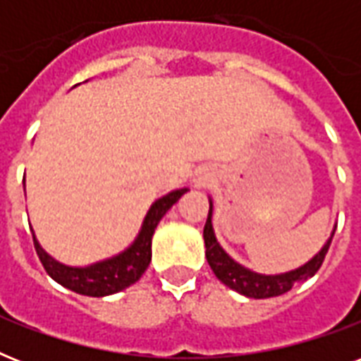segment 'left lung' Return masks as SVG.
Wrapping results in <instances>:
<instances>
[{"mask_svg": "<svg viewBox=\"0 0 361 361\" xmlns=\"http://www.w3.org/2000/svg\"><path fill=\"white\" fill-rule=\"evenodd\" d=\"M212 214H214V206H212V198H209V212L208 221L204 226V243H206V258H208L209 268L214 269L215 277L226 285L232 290L240 292L247 298H255V300H264V298L281 296L302 281L313 277L319 268L324 262V257L328 249H330L331 238L336 234V228L331 232L330 240L326 241L324 247L314 255L309 262H305L300 268L286 271V274L277 275H264L257 274L247 269L245 266L238 264L232 257H228V252L219 245V241L215 238L214 225H212Z\"/></svg>", "mask_w": 361, "mask_h": 361, "instance_id": "left-lung-1", "label": "left lung"}]
</instances>
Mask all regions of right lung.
Listing matches in <instances>:
<instances>
[{
  "label": "right lung",
  "mask_w": 361,
  "mask_h": 361,
  "mask_svg": "<svg viewBox=\"0 0 361 361\" xmlns=\"http://www.w3.org/2000/svg\"><path fill=\"white\" fill-rule=\"evenodd\" d=\"M189 189H176V191L164 195L152 204V208L147 209L142 228L138 232L136 240L130 243L125 251L116 255L112 258L95 262L86 268H75V266H65L52 258L41 243L37 241L35 232H33V243L35 251L39 255V260L42 262L47 274L54 281H58L59 285L84 296L103 298L123 290L127 286L140 279L142 274L146 271L149 262H152V238L153 232L157 228L159 221L163 219L164 214L180 200Z\"/></svg>",
  "instance_id": "1"
}]
</instances>
